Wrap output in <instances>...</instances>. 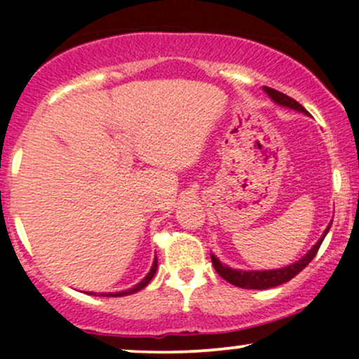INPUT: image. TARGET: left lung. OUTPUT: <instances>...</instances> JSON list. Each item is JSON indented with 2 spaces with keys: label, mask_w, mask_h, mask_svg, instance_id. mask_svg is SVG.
I'll return each instance as SVG.
<instances>
[{
  "label": "left lung",
  "mask_w": 359,
  "mask_h": 359,
  "mask_svg": "<svg viewBox=\"0 0 359 359\" xmlns=\"http://www.w3.org/2000/svg\"><path fill=\"white\" fill-rule=\"evenodd\" d=\"M265 89V93L269 94V96L277 104L280 106H285V108H290V109H297L300 113L307 114L306 108H304L302 104H299L297 101L292 100L290 96H287V94L280 93L277 89H271V88H263ZM329 228H331V224L325 228V231L323 234V238H320L319 241L316 243L314 246H312L311 250L307 251L306 257H302L299 259V262L292 263V265L288 266H283V269H278V270H263V271H243V270H233L229 269V266L222 265V263L217 259L214 255H211V259H212V265L214 269H216L217 273H219V277H222L226 280V282L233 283V285L236 287H241V288H257V290H265V288H271V287H277V285H282V283L288 282V280H292L295 277V275H299L300 271H302L309 263L312 262V258L316 257L317 251H319L320 245H323L325 234H327Z\"/></svg>",
  "instance_id": "obj_1"
}]
</instances>
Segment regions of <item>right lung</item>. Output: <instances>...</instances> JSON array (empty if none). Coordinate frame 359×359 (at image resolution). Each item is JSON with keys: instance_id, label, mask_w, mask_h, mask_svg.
Returning a JSON list of instances; mask_svg holds the SVG:
<instances>
[{"instance_id": "add662e5", "label": "right lung", "mask_w": 359, "mask_h": 359, "mask_svg": "<svg viewBox=\"0 0 359 359\" xmlns=\"http://www.w3.org/2000/svg\"><path fill=\"white\" fill-rule=\"evenodd\" d=\"M155 271H156V257L154 259V265H151V270L148 271V275L142 280V282L137 283V285H135V287L128 288V290H125V292H114V294H108V295H106V297H123V295H130V294H135V292L142 290V288H145L148 283H150V280L154 278Z\"/></svg>"}]
</instances>
